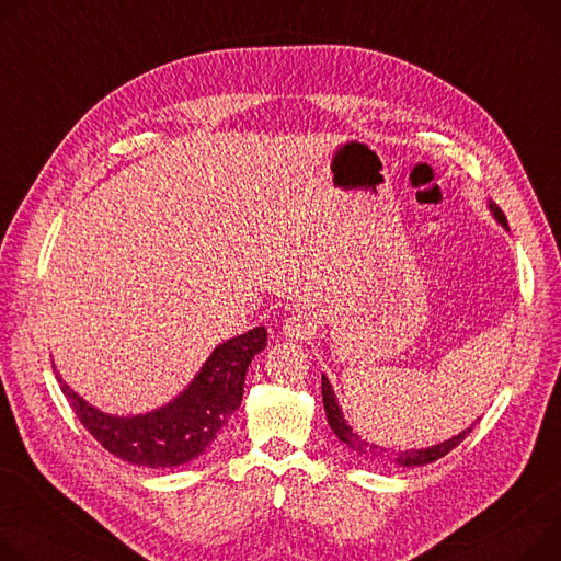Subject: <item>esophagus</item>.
<instances>
[{
	"mask_svg": "<svg viewBox=\"0 0 561 561\" xmlns=\"http://www.w3.org/2000/svg\"><path fill=\"white\" fill-rule=\"evenodd\" d=\"M318 331V318L311 313H293L284 324V335L290 340H311Z\"/></svg>",
	"mask_w": 561,
	"mask_h": 561,
	"instance_id": "obj_1",
	"label": "esophagus"
}]
</instances>
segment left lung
I'll use <instances>...</instances> for the list:
<instances>
[{"instance_id": "8db88e82", "label": "left lung", "mask_w": 561, "mask_h": 561, "mask_svg": "<svg viewBox=\"0 0 561 561\" xmlns=\"http://www.w3.org/2000/svg\"><path fill=\"white\" fill-rule=\"evenodd\" d=\"M490 208H492L494 217H496L503 226H507V224H505V215H503L496 206H490ZM322 402H324L327 421H329L331 430L335 432V436H337L342 443L355 447V449L363 451V454H374V456L382 454V447H378V445H374V443H367L363 436H358V434H355V432L346 425V421L342 419L340 407H337V402H335L333 389H331V385H329V378H324V376H322ZM472 430H474V425H470L468 430H463L458 436H454V438H449V440H445V443L432 445V447H427V449H404V451H396L393 461L400 463V466H404V468L434 463V461H438V458H443L447 451H451L458 443L466 440V436H468Z\"/></svg>"}]
</instances>
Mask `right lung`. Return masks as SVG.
Returning a JSON list of instances; mask_svg holds the SVG:
<instances>
[{
	"mask_svg": "<svg viewBox=\"0 0 561 561\" xmlns=\"http://www.w3.org/2000/svg\"><path fill=\"white\" fill-rule=\"evenodd\" d=\"M266 329L257 327L215 348L192 385L170 404L142 416L118 419L98 412L58 382L84 430L114 456L145 468H176L206 451L243 398L250 360L266 348Z\"/></svg>",
	"mask_w": 561,
	"mask_h": 561,
	"instance_id": "obj_1",
	"label": "right lung"
}]
</instances>
